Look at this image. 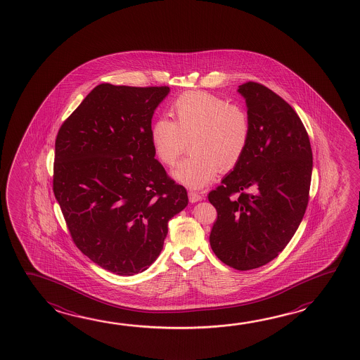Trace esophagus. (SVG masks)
I'll return each instance as SVG.
<instances>
[{
  "mask_svg": "<svg viewBox=\"0 0 360 360\" xmlns=\"http://www.w3.org/2000/svg\"><path fill=\"white\" fill-rule=\"evenodd\" d=\"M188 195H189L190 203H196V202H199V200L203 199V195L199 194V193H196L195 190H189Z\"/></svg>",
  "mask_w": 360,
  "mask_h": 360,
  "instance_id": "obj_1",
  "label": "esophagus"
}]
</instances>
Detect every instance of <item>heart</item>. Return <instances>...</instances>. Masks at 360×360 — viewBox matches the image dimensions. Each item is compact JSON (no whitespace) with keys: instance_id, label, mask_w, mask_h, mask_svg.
Instances as JSON below:
<instances>
[{"instance_id":"1","label":"heart","mask_w":360,"mask_h":360,"mask_svg":"<svg viewBox=\"0 0 360 360\" xmlns=\"http://www.w3.org/2000/svg\"><path fill=\"white\" fill-rule=\"evenodd\" d=\"M174 122L158 118L150 127L157 158L174 166L190 142V156L172 172L191 189L203 188L218 171H229L242 160L251 137V119L245 106L204 91L180 95L171 106Z\"/></svg>"}]
</instances>
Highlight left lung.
I'll list each match as a JSON object with an SVG mask.
<instances>
[{
    "label": "left lung",
    "instance_id": "8db88e82",
    "mask_svg": "<svg viewBox=\"0 0 360 360\" xmlns=\"http://www.w3.org/2000/svg\"><path fill=\"white\" fill-rule=\"evenodd\" d=\"M251 137L241 161L208 194L217 210L210 248L237 270L260 268L279 255L298 229L309 198L312 150L295 109L266 86H238Z\"/></svg>",
    "mask_w": 360,
    "mask_h": 360
}]
</instances>
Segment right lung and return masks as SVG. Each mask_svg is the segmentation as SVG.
<instances>
[{"label": "right lung", "mask_w": 360, "mask_h": 360, "mask_svg": "<svg viewBox=\"0 0 360 360\" xmlns=\"http://www.w3.org/2000/svg\"><path fill=\"white\" fill-rule=\"evenodd\" d=\"M167 86L101 84L56 138L53 191L75 245L118 275L147 270L188 193L155 158L150 120Z\"/></svg>", "instance_id": "add662e5"}]
</instances>
